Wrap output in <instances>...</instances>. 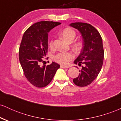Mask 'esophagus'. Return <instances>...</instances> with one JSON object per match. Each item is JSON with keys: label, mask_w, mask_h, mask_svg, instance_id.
<instances>
[{"label": "esophagus", "mask_w": 121, "mask_h": 121, "mask_svg": "<svg viewBox=\"0 0 121 121\" xmlns=\"http://www.w3.org/2000/svg\"><path fill=\"white\" fill-rule=\"evenodd\" d=\"M61 68H69V66H64V65H61L60 66Z\"/></svg>", "instance_id": "esophagus-1"}]
</instances>
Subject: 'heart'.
Segmentation results:
<instances>
[{
    "label": "heart",
    "mask_w": 121,
    "mask_h": 121,
    "mask_svg": "<svg viewBox=\"0 0 121 121\" xmlns=\"http://www.w3.org/2000/svg\"><path fill=\"white\" fill-rule=\"evenodd\" d=\"M61 36L65 41L68 43H72L76 37V33L72 29L67 28L62 31ZM50 47H52L53 41H51L49 44ZM81 44L77 43L74 45L76 49H80ZM74 57V55L71 52H60L54 56V60L56 62H59L62 65H67L70 61H71Z\"/></svg>",
    "instance_id": "obj_1"
}]
</instances>
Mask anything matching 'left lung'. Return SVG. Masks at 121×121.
Listing matches in <instances>:
<instances>
[{
    "label": "left lung",
    "instance_id": "8db88e82",
    "mask_svg": "<svg viewBox=\"0 0 121 121\" xmlns=\"http://www.w3.org/2000/svg\"><path fill=\"white\" fill-rule=\"evenodd\" d=\"M69 26L81 33L83 41L81 52L74 61L75 64L83 65L79 70V76L73 81L78 86H86L97 78L102 68L104 57L102 37L98 30L90 24L78 22Z\"/></svg>",
    "mask_w": 121,
    "mask_h": 121
}]
</instances>
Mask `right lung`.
<instances>
[{
	"mask_svg": "<svg viewBox=\"0 0 121 121\" xmlns=\"http://www.w3.org/2000/svg\"><path fill=\"white\" fill-rule=\"evenodd\" d=\"M59 22L42 21L35 23L26 30L19 48V61L26 77L37 87L51 82L60 65L55 62L40 66L48 52V33L60 25Z\"/></svg>",
	"mask_w": 121,
	"mask_h": 121,
	"instance_id": "1",
	"label": "right lung"
}]
</instances>
